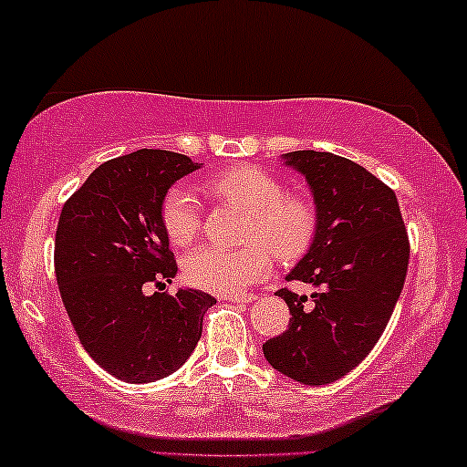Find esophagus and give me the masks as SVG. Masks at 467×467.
<instances>
[{
  "label": "esophagus",
  "instance_id": "esophagus-1",
  "mask_svg": "<svg viewBox=\"0 0 467 467\" xmlns=\"http://www.w3.org/2000/svg\"><path fill=\"white\" fill-rule=\"evenodd\" d=\"M223 299H227V302L232 304H251L254 296H225Z\"/></svg>",
  "mask_w": 467,
  "mask_h": 467
}]
</instances>
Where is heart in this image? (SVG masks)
Segmentation results:
<instances>
[{"label":"heart","instance_id":"obj_1","mask_svg":"<svg viewBox=\"0 0 467 467\" xmlns=\"http://www.w3.org/2000/svg\"><path fill=\"white\" fill-rule=\"evenodd\" d=\"M208 193L238 206L248 214L246 240L251 244L225 251L200 246L184 259L189 285L221 296L244 291L267 278L274 257L291 264L304 257L318 234L315 200L286 184L264 168L242 165L221 171L206 182ZM161 223L171 244L187 246L202 227L200 202L184 184L171 187L161 202Z\"/></svg>","mask_w":467,"mask_h":467}]
</instances>
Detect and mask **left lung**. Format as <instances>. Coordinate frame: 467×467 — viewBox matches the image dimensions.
Wrapping results in <instances>:
<instances>
[{
    "mask_svg": "<svg viewBox=\"0 0 467 467\" xmlns=\"http://www.w3.org/2000/svg\"><path fill=\"white\" fill-rule=\"evenodd\" d=\"M286 163L306 176L318 208L315 244L286 280L317 291H278L289 329L264 355L280 374L317 387L347 376L380 340L404 289L410 240L395 191L363 165L317 150L289 152Z\"/></svg>",
    "mask_w": 467,
    "mask_h": 467,
    "instance_id": "obj_1",
    "label": "left lung"
}]
</instances>
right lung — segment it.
Segmentation results:
<instances>
[{
  "instance_id": "right-lung-1",
  "label": "right lung",
  "mask_w": 467,
  "mask_h": 467,
  "mask_svg": "<svg viewBox=\"0 0 467 467\" xmlns=\"http://www.w3.org/2000/svg\"><path fill=\"white\" fill-rule=\"evenodd\" d=\"M200 168L187 155L142 149L101 163L63 203L55 274L69 321L91 359L142 385L182 366L216 304L195 289L152 293L178 270L161 202L178 178Z\"/></svg>"
}]
</instances>
